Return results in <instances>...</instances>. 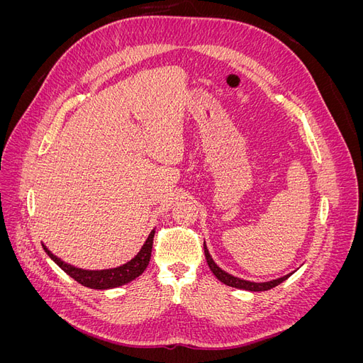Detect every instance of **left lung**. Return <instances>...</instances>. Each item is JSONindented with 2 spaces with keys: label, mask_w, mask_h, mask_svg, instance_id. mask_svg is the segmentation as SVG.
<instances>
[{
  "label": "left lung",
  "mask_w": 363,
  "mask_h": 363,
  "mask_svg": "<svg viewBox=\"0 0 363 363\" xmlns=\"http://www.w3.org/2000/svg\"><path fill=\"white\" fill-rule=\"evenodd\" d=\"M204 255H206V260H207V265L208 268H211V271L215 274V277L223 281L224 284H227V286H232V288H238V289H245V291H252V292H260V291H268V289H272L276 288L277 284H280L281 281L286 280L288 277H291V274H286V276H283L280 279H276V280H271V281H262V283H256V281H248V280H242V279H238L235 276H232V274L225 272L224 269L219 268L216 263L213 262L211 252H208L207 247H206V242H204Z\"/></svg>",
  "instance_id": "8db88e82"
}]
</instances>
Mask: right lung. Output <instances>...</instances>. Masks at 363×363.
Here are the masks:
<instances>
[{"label":"right lung","mask_w":363,"mask_h":363,"mask_svg":"<svg viewBox=\"0 0 363 363\" xmlns=\"http://www.w3.org/2000/svg\"><path fill=\"white\" fill-rule=\"evenodd\" d=\"M152 238H155V230L148 235L145 244L142 245L138 255L131 259L130 262L124 263V265L111 268V269H100V271H89V269H82V268H75L69 263L63 262L57 256H54L52 252L43 247L50 259L57 263V265L68 274L69 277H72L75 281H79L80 284L86 288L91 289H112L123 286V284L130 283L131 280H135L139 277L142 272L145 271L148 267L150 259H151V250H152Z\"/></svg>","instance_id":"add662e5"}]
</instances>
